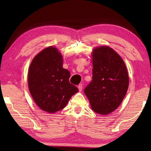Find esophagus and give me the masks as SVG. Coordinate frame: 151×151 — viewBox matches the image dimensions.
Wrapping results in <instances>:
<instances>
[{
	"mask_svg": "<svg viewBox=\"0 0 151 151\" xmlns=\"http://www.w3.org/2000/svg\"><path fill=\"white\" fill-rule=\"evenodd\" d=\"M78 88L79 91L80 92L82 91V90H83V85H82V84H80V85L78 86Z\"/></svg>",
	"mask_w": 151,
	"mask_h": 151,
	"instance_id": "34e87169",
	"label": "esophagus"
}]
</instances>
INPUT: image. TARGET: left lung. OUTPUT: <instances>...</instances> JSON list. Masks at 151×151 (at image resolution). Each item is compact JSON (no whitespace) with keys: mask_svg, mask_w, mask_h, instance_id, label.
I'll list each match as a JSON object with an SVG mask.
<instances>
[{"mask_svg":"<svg viewBox=\"0 0 151 151\" xmlns=\"http://www.w3.org/2000/svg\"><path fill=\"white\" fill-rule=\"evenodd\" d=\"M93 80L85 89L91 109L107 115L118 108L129 88V78L123 59L108 46L92 52Z\"/></svg>","mask_w":151,"mask_h":151,"instance_id":"left-lung-1","label":"left lung"}]
</instances>
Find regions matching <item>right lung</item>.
I'll return each mask as SVG.
<instances>
[{
  "label": "right lung",
  "instance_id": "obj_1",
  "mask_svg": "<svg viewBox=\"0 0 151 151\" xmlns=\"http://www.w3.org/2000/svg\"><path fill=\"white\" fill-rule=\"evenodd\" d=\"M63 57L50 46L33 58L28 71V86L36 104L50 114L65 108L78 89L69 82V71L63 68Z\"/></svg>",
  "mask_w": 151,
  "mask_h": 151
}]
</instances>
